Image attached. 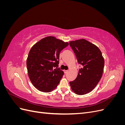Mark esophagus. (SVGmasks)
<instances>
[{
  "instance_id": "obj_1",
  "label": "esophagus",
  "mask_w": 125,
  "mask_h": 125,
  "mask_svg": "<svg viewBox=\"0 0 125 125\" xmlns=\"http://www.w3.org/2000/svg\"><path fill=\"white\" fill-rule=\"evenodd\" d=\"M63 72H64V73H65V74H66V73H67L68 72V70H63Z\"/></svg>"
}]
</instances>
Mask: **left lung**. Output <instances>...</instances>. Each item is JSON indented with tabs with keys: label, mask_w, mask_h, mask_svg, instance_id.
<instances>
[{
	"label": "left lung",
	"mask_w": 125,
	"mask_h": 125,
	"mask_svg": "<svg viewBox=\"0 0 125 125\" xmlns=\"http://www.w3.org/2000/svg\"><path fill=\"white\" fill-rule=\"evenodd\" d=\"M69 44L82 65L76 79L69 83L73 92L84 95L92 91L101 80L104 59L98 47L86 40L70 41Z\"/></svg>",
	"instance_id": "obj_1"
}]
</instances>
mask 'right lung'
<instances>
[{
  "mask_svg": "<svg viewBox=\"0 0 125 125\" xmlns=\"http://www.w3.org/2000/svg\"><path fill=\"white\" fill-rule=\"evenodd\" d=\"M68 45L50 36L41 40L31 48L26 66L30 80L37 90L50 92L59 84L64 74L58 68L59 54Z\"/></svg>",
  "mask_w": 125,
  "mask_h": 125,
  "instance_id": "add662e5",
  "label": "right lung"
}]
</instances>
